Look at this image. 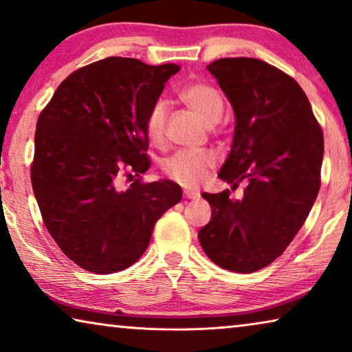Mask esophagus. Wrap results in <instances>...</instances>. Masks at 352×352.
Instances as JSON below:
<instances>
[{
	"label": "esophagus",
	"mask_w": 352,
	"mask_h": 352,
	"mask_svg": "<svg viewBox=\"0 0 352 352\" xmlns=\"http://www.w3.org/2000/svg\"><path fill=\"white\" fill-rule=\"evenodd\" d=\"M183 197L190 199V201H196V199L201 197V192L197 190H190V188H188V190L183 191Z\"/></svg>",
	"instance_id": "1"
}]
</instances>
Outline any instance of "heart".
Returning a JSON list of instances; mask_svg holds the SVG:
<instances>
[{
    "mask_svg": "<svg viewBox=\"0 0 352 352\" xmlns=\"http://www.w3.org/2000/svg\"><path fill=\"white\" fill-rule=\"evenodd\" d=\"M180 101L196 113L207 126L219 122L223 115V99L212 85L204 82H192L182 88L178 94ZM167 104L164 101L155 102L146 113L145 133L150 144L162 146L166 142L167 126ZM217 166V156L212 151H178L164 161V174L183 186H197L206 180L210 170Z\"/></svg>",
    "mask_w": 352,
    "mask_h": 352,
    "instance_id": "obj_1",
    "label": "heart"
}]
</instances>
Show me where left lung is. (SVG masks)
Returning <instances> with one entry per match:
<instances>
[{
    "mask_svg": "<svg viewBox=\"0 0 352 352\" xmlns=\"http://www.w3.org/2000/svg\"><path fill=\"white\" fill-rule=\"evenodd\" d=\"M235 113L234 140L219 178L235 187L204 192L212 219L199 230L206 254L223 269L251 274L272 264L305 223L321 186L324 135L307 94L269 63L239 56L210 63Z\"/></svg>",
    "mask_w": 352,
    "mask_h": 352,
    "instance_id": "8db88e82",
    "label": "left lung"
}]
</instances>
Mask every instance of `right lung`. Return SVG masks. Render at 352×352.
<instances>
[{
	"mask_svg": "<svg viewBox=\"0 0 352 352\" xmlns=\"http://www.w3.org/2000/svg\"><path fill=\"white\" fill-rule=\"evenodd\" d=\"M178 71L109 56L67 76L39 115L31 185L52 239L82 269H128L162 213L182 201L170 180L138 178L118 190L123 175L150 169L146 113Z\"/></svg>",
	"mask_w": 352,
	"mask_h": 352,
	"instance_id": "obj_1",
	"label": "right lung"
}]
</instances>
